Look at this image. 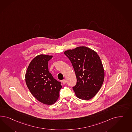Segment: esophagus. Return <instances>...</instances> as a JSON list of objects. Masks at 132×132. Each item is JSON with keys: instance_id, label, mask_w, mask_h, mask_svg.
<instances>
[{"instance_id": "34e87169", "label": "esophagus", "mask_w": 132, "mask_h": 132, "mask_svg": "<svg viewBox=\"0 0 132 132\" xmlns=\"http://www.w3.org/2000/svg\"><path fill=\"white\" fill-rule=\"evenodd\" d=\"M62 82L63 83V84H64V85H65V84H66V80H65V79H64V80H63L62 81Z\"/></svg>"}]
</instances>
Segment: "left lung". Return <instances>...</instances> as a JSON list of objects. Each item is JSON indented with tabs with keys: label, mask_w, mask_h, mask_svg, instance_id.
Returning a JSON list of instances; mask_svg holds the SVG:
<instances>
[{
	"label": "left lung",
	"mask_w": 132,
	"mask_h": 132,
	"mask_svg": "<svg viewBox=\"0 0 132 132\" xmlns=\"http://www.w3.org/2000/svg\"><path fill=\"white\" fill-rule=\"evenodd\" d=\"M71 62L77 79L72 87L76 96L89 100L95 96L103 84V66L96 51L86 46H79L65 51Z\"/></svg>",
	"instance_id": "1"
}]
</instances>
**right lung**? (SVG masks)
Listing matches in <instances>:
<instances>
[{
  "label": "right lung",
  "instance_id": "add662e5",
  "mask_svg": "<svg viewBox=\"0 0 132 132\" xmlns=\"http://www.w3.org/2000/svg\"><path fill=\"white\" fill-rule=\"evenodd\" d=\"M52 56L39 55L35 57L27 69L25 82L34 96L41 103L52 105L56 102L62 86L48 71V62Z\"/></svg>",
  "mask_w": 132,
  "mask_h": 132
}]
</instances>
